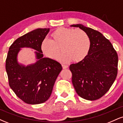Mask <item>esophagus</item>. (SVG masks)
<instances>
[{
	"label": "esophagus",
	"instance_id": "esophagus-1",
	"mask_svg": "<svg viewBox=\"0 0 123 123\" xmlns=\"http://www.w3.org/2000/svg\"><path fill=\"white\" fill-rule=\"evenodd\" d=\"M62 68L63 69H67L68 68V66L65 65H62Z\"/></svg>",
	"mask_w": 123,
	"mask_h": 123
}]
</instances>
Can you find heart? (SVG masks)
I'll list each match as a JSON object with an SVG mask.
<instances>
[{
    "instance_id": "b5f03b06",
    "label": "heart",
    "mask_w": 123,
    "mask_h": 123,
    "mask_svg": "<svg viewBox=\"0 0 123 123\" xmlns=\"http://www.w3.org/2000/svg\"><path fill=\"white\" fill-rule=\"evenodd\" d=\"M50 40L44 39L40 49L46 57L68 63L73 60L79 62L87 57L90 49V39L86 32L80 29L61 27L51 34Z\"/></svg>"
}]
</instances>
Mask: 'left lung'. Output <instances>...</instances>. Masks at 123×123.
<instances>
[{"instance_id": "left-lung-1", "label": "left lung", "mask_w": 123, "mask_h": 123, "mask_svg": "<svg viewBox=\"0 0 123 123\" xmlns=\"http://www.w3.org/2000/svg\"><path fill=\"white\" fill-rule=\"evenodd\" d=\"M87 33L90 49L85 58L69 66L73 87L81 98L94 101L109 91L117 74L118 55L110 41L98 31L82 24L70 25Z\"/></svg>"}]
</instances>
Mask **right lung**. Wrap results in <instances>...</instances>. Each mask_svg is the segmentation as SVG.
Returning a JSON list of instances; mask_svg holds the SVG:
<instances>
[{
	"mask_svg": "<svg viewBox=\"0 0 123 123\" xmlns=\"http://www.w3.org/2000/svg\"><path fill=\"white\" fill-rule=\"evenodd\" d=\"M50 28H38L15 40L9 48L6 70L10 88L16 95L28 104L35 105L46 102L50 98L55 81L62 68L58 62L44 58L40 45ZM31 48L37 61L25 66L19 64L17 56L21 48Z\"/></svg>",
	"mask_w": 123,
	"mask_h": 123,
	"instance_id": "obj_1",
	"label": "right lung"
}]
</instances>
